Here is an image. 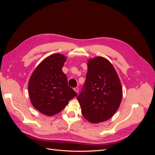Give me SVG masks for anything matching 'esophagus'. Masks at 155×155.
Instances as JSON below:
<instances>
[{
  "mask_svg": "<svg viewBox=\"0 0 155 155\" xmlns=\"http://www.w3.org/2000/svg\"><path fill=\"white\" fill-rule=\"evenodd\" d=\"M74 91H76L78 94V92H79V88L78 87H76V88H74Z\"/></svg>",
  "mask_w": 155,
  "mask_h": 155,
  "instance_id": "34e87169",
  "label": "esophagus"
}]
</instances>
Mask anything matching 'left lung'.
Returning <instances> with one entry per match:
<instances>
[{
    "instance_id": "8db88e82",
    "label": "left lung",
    "mask_w": 155,
    "mask_h": 155,
    "mask_svg": "<svg viewBox=\"0 0 155 155\" xmlns=\"http://www.w3.org/2000/svg\"><path fill=\"white\" fill-rule=\"evenodd\" d=\"M87 67L86 81L77 99L84 118L92 124L103 122L118 109L122 88L114 68L107 59H89Z\"/></svg>"
}]
</instances>
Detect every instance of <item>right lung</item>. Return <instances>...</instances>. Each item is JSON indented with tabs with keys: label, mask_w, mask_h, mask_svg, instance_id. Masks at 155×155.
I'll use <instances>...</instances> for the list:
<instances>
[{
	"label": "right lung",
	"mask_w": 155,
	"mask_h": 155,
	"mask_svg": "<svg viewBox=\"0 0 155 155\" xmlns=\"http://www.w3.org/2000/svg\"><path fill=\"white\" fill-rule=\"evenodd\" d=\"M67 58L60 54L45 59L32 73L28 83L31 104L41 113L53 116L59 113L78 94L68 85L62 68Z\"/></svg>",
	"instance_id": "1"
}]
</instances>
